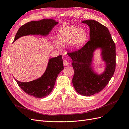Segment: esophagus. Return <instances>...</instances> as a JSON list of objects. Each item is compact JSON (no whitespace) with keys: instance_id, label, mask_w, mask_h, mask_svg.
I'll use <instances>...</instances> for the list:
<instances>
[{"instance_id":"1","label":"esophagus","mask_w":129,"mask_h":129,"mask_svg":"<svg viewBox=\"0 0 129 129\" xmlns=\"http://www.w3.org/2000/svg\"><path fill=\"white\" fill-rule=\"evenodd\" d=\"M63 64H64V66H70L71 65V63H69V62H68L67 61L64 60L63 61Z\"/></svg>"}]
</instances>
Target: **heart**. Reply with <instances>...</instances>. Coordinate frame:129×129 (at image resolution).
Returning <instances> with one entry per match:
<instances>
[{
  "label": "heart",
  "instance_id": "heart-1",
  "mask_svg": "<svg viewBox=\"0 0 129 129\" xmlns=\"http://www.w3.org/2000/svg\"><path fill=\"white\" fill-rule=\"evenodd\" d=\"M87 38V34L84 29L75 27H68L60 31L56 42L61 46L71 44L72 46L77 47L83 44Z\"/></svg>",
  "mask_w": 129,
  "mask_h": 129
}]
</instances>
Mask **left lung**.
I'll return each mask as SVG.
<instances>
[{"label":"left lung","instance_id":"left-lung-1","mask_svg":"<svg viewBox=\"0 0 129 129\" xmlns=\"http://www.w3.org/2000/svg\"><path fill=\"white\" fill-rule=\"evenodd\" d=\"M90 28V40L80 49L68 55L73 60L74 71L73 84L79 94L90 96L99 93L109 83L116 68V46L108 29L93 20L82 21ZM98 48L106 63L104 72L95 73L92 68L93 53Z\"/></svg>","mask_w":129,"mask_h":129}]
</instances>
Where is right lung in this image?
Returning <instances> with one entry per match:
<instances>
[{
    "label": "right lung",
    "mask_w": 129,
    "mask_h": 129,
    "mask_svg": "<svg viewBox=\"0 0 129 129\" xmlns=\"http://www.w3.org/2000/svg\"><path fill=\"white\" fill-rule=\"evenodd\" d=\"M58 22L53 19L32 21L22 25L15 35L13 42L28 35L47 36ZM64 69L62 55L50 58L44 74L39 79L28 82H22L15 79L17 84L27 94L37 98H44L49 95L54 88L56 78Z\"/></svg>",
    "instance_id": "add662e5"
}]
</instances>
